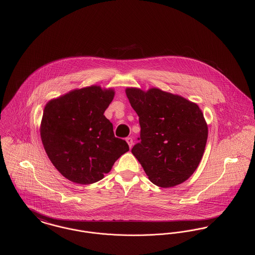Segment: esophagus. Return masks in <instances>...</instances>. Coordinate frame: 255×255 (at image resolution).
Wrapping results in <instances>:
<instances>
[{
    "label": "esophagus",
    "mask_w": 255,
    "mask_h": 255,
    "mask_svg": "<svg viewBox=\"0 0 255 255\" xmlns=\"http://www.w3.org/2000/svg\"><path fill=\"white\" fill-rule=\"evenodd\" d=\"M126 141L128 142V146H129V148L132 146V144H133V140H132V138L131 137H127L126 138Z\"/></svg>",
    "instance_id": "obj_1"
}]
</instances>
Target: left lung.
<instances>
[{
  "instance_id": "1",
  "label": "left lung",
  "mask_w": 255,
  "mask_h": 255,
  "mask_svg": "<svg viewBox=\"0 0 255 255\" xmlns=\"http://www.w3.org/2000/svg\"><path fill=\"white\" fill-rule=\"evenodd\" d=\"M139 117L140 142L131 153L148 179L160 187L185 182L197 169L208 137V127L197 104L153 87L126 89Z\"/></svg>"
}]
</instances>
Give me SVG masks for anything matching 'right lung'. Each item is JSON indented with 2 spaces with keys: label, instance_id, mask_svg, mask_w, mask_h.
I'll list each match as a JSON object with an SVG mask.
<instances>
[{
  "label": "right lung",
  "instance_id": "1",
  "mask_svg": "<svg viewBox=\"0 0 255 255\" xmlns=\"http://www.w3.org/2000/svg\"><path fill=\"white\" fill-rule=\"evenodd\" d=\"M115 96L113 88L91 85L50 100L43 112L40 135L55 168L79 184L98 182L129 150L114 135L104 116Z\"/></svg>",
  "mask_w": 255,
  "mask_h": 255
}]
</instances>
